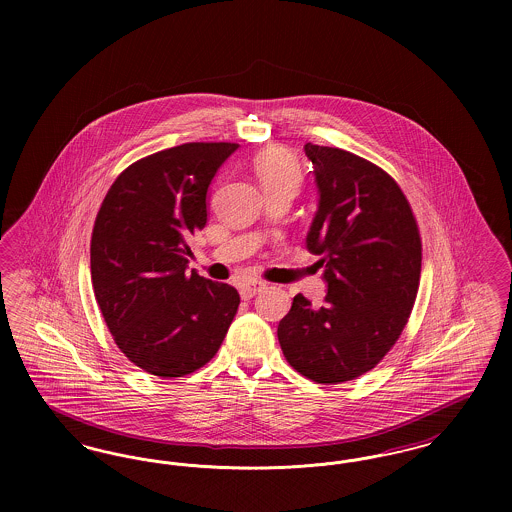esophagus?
Here are the masks:
<instances>
[{"instance_id":"34e87169","label":"esophagus","mask_w":512,"mask_h":512,"mask_svg":"<svg viewBox=\"0 0 512 512\" xmlns=\"http://www.w3.org/2000/svg\"><path fill=\"white\" fill-rule=\"evenodd\" d=\"M261 290H265V282L249 280V282H244V284L240 286V295H242V299H251L253 295H257Z\"/></svg>"}]
</instances>
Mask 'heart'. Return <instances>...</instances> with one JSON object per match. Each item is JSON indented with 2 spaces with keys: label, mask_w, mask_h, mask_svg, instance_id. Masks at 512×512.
I'll return each mask as SVG.
<instances>
[{
  "label": "heart",
  "mask_w": 512,
  "mask_h": 512,
  "mask_svg": "<svg viewBox=\"0 0 512 512\" xmlns=\"http://www.w3.org/2000/svg\"><path fill=\"white\" fill-rule=\"evenodd\" d=\"M255 174L268 194L288 192L295 195L303 186V171L290 151L272 147L259 153L253 161Z\"/></svg>",
  "instance_id": "1"
}]
</instances>
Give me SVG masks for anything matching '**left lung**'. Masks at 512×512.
Returning a JSON list of instances; mask_svg holds the SVG:
<instances>
[{
    "instance_id": "1",
    "label": "left lung",
    "mask_w": 512,
    "mask_h": 512,
    "mask_svg": "<svg viewBox=\"0 0 512 512\" xmlns=\"http://www.w3.org/2000/svg\"><path fill=\"white\" fill-rule=\"evenodd\" d=\"M318 186L307 249L322 259L328 293H301L278 324L290 365L318 384L355 380L399 340L420 282L422 244L413 209L390 174L340 147L305 144Z\"/></svg>"
}]
</instances>
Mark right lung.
Here are the masks:
<instances>
[{"instance_id":"obj_1","label":"right lung","mask_w":512,"mask_h":512,"mask_svg":"<svg viewBox=\"0 0 512 512\" xmlns=\"http://www.w3.org/2000/svg\"><path fill=\"white\" fill-rule=\"evenodd\" d=\"M236 149L192 142L147 155L99 207L90 244L99 311L128 361L153 376L207 365L236 317V288L186 272V240L205 226L209 184Z\"/></svg>"}]
</instances>
